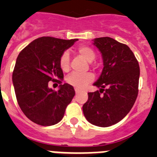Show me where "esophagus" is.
<instances>
[{"mask_svg":"<svg viewBox=\"0 0 157 157\" xmlns=\"http://www.w3.org/2000/svg\"><path fill=\"white\" fill-rule=\"evenodd\" d=\"M75 93H76V94H78V93H79L80 92V90H78V89H75Z\"/></svg>","mask_w":157,"mask_h":157,"instance_id":"1","label":"esophagus"}]
</instances>
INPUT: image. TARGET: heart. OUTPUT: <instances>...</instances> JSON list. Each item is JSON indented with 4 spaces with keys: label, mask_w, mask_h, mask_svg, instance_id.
<instances>
[{
    "label": "heart",
    "mask_w": 157,
    "mask_h": 157,
    "mask_svg": "<svg viewBox=\"0 0 157 157\" xmlns=\"http://www.w3.org/2000/svg\"><path fill=\"white\" fill-rule=\"evenodd\" d=\"M78 52L88 62L93 61L95 59V52L88 46H80L78 48ZM59 64L60 68L63 71H67L70 68V54L67 51H65L61 54L59 59ZM94 79V75L90 72H86L84 74L71 73L67 76L66 82L70 85L77 89H82L91 82Z\"/></svg>",
    "instance_id": "b5f03b06"
}]
</instances>
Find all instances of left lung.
<instances>
[{
    "mask_svg": "<svg viewBox=\"0 0 157 157\" xmlns=\"http://www.w3.org/2000/svg\"><path fill=\"white\" fill-rule=\"evenodd\" d=\"M94 45L103 58L102 73L94 84L101 89L88 93L82 110L90 123L107 127L123 120L132 109L138 94L140 67L125 44L103 37L95 38Z\"/></svg>",
    "mask_w": 157,
    "mask_h": 157,
    "instance_id": "1",
    "label": "left lung"
}]
</instances>
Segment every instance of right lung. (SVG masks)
I'll use <instances>...</instances> for the list:
<instances>
[{
	"instance_id": "add662e5",
	"label": "right lung",
	"mask_w": 157,
	"mask_h": 157,
	"mask_svg": "<svg viewBox=\"0 0 157 157\" xmlns=\"http://www.w3.org/2000/svg\"><path fill=\"white\" fill-rule=\"evenodd\" d=\"M78 39L41 37L25 47L16 59L12 81L22 112L41 126L56 124L74 98L73 86L62 85L63 73L59 64L61 54ZM57 81L58 91L48 88V82Z\"/></svg>"
}]
</instances>
